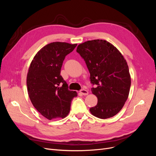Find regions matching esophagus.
<instances>
[{"mask_svg": "<svg viewBox=\"0 0 156 156\" xmlns=\"http://www.w3.org/2000/svg\"><path fill=\"white\" fill-rule=\"evenodd\" d=\"M80 93L82 94L83 95H84V96H86V95H88V90H85V89H81V90H80Z\"/></svg>", "mask_w": 156, "mask_h": 156, "instance_id": "1", "label": "esophagus"}]
</instances>
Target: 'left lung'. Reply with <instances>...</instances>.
Segmentation results:
<instances>
[{
	"mask_svg": "<svg viewBox=\"0 0 156 156\" xmlns=\"http://www.w3.org/2000/svg\"><path fill=\"white\" fill-rule=\"evenodd\" d=\"M77 52L85 61L90 74L91 91L98 98L92 115L106 119L116 115L129 96L131 77L123 55L105 40L87 41L77 46Z\"/></svg>",
	"mask_w": 156,
	"mask_h": 156,
	"instance_id": "left-lung-1",
	"label": "left lung"
}]
</instances>
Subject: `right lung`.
I'll return each mask as SVG.
<instances>
[{"instance_id":"1","label":"right lung","mask_w":156,"mask_h":156,"mask_svg":"<svg viewBox=\"0 0 156 156\" xmlns=\"http://www.w3.org/2000/svg\"><path fill=\"white\" fill-rule=\"evenodd\" d=\"M77 44L53 42L41 48L33 58L27 77L28 94L32 105L48 120L66 116L73 98L77 96L70 91L60 75L66 56Z\"/></svg>"}]
</instances>
